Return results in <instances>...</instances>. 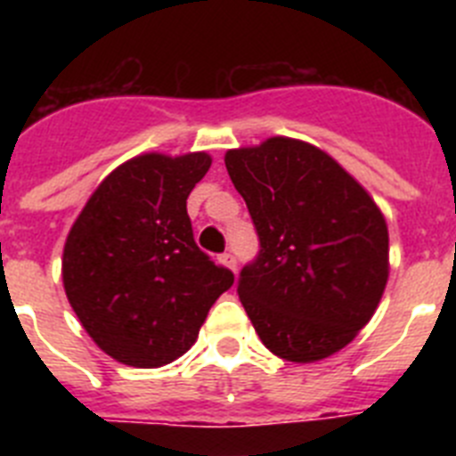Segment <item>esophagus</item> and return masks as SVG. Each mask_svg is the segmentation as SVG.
I'll use <instances>...</instances> for the list:
<instances>
[{
	"label": "esophagus",
	"mask_w": 456,
	"mask_h": 456,
	"mask_svg": "<svg viewBox=\"0 0 456 456\" xmlns=\"http://www.w3.org/2000/svg\"><path fill=\"white\" fill-rule=\"evenodd\" d=\"M221 263L231 269V272H235V269H237V257L232 256V253H224V256H221Z\"/></svg>",
	"instance_id": "esophagus-1"
}]
</instances>
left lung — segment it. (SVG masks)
Here are the masks:
<instances>
[{"label":"left lung","instance_id":"obj_1","mask_svg":"<svg viewBox=\"0 0 456 456\" xmlns=\"http://www.w3.org/2000/svg\"><path fill=\"white\" fill-rule=\"evenodd\" d=\"M225 168L260 237L237 294L265 347L292 363L347 347L388 281V225L372 196L331 155L288 136L228 151Z\"/></svg>","mask_w":456,"mask_h":456}]
</instances>
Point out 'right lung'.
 Instances as JSON below:
<instances>
[{"label":"right lung","instance_id":"add662e5","mask_svg":"<svg viewBox=\"0 0 456 456\" xmlns=\"http://www.w3.org/2000/svg\"><path fill=\"white\" fill-rule=\"evenodd\" d=\"M208 152H146L109 173L63 247V288L93 342L132 368H162L199 338L235 276L193 241L187 199Z\"/></svg>","mask_w":456,"mask_h":456}]
</instances>
